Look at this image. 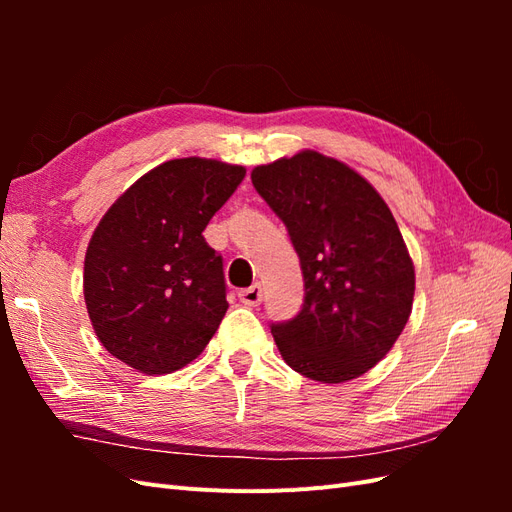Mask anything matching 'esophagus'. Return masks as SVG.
I'll return each instance as SVG.
<instances>
[{"mask_svg": "<svg viewBox=\"0 0 512 512\" xmlns=\"http://www.w3.org/2000/svg\"><path fill=\"white\" fill-rule=\"evenodd\" d=\"M239 301L247 307H258L260 301H262V286L260 284H254L250 288H245L239 292Z\"/></svg>", "mask_w": 512, "mask_h": 512, "instance_id": "esophagus-1", "label": "esophagus"}]
</instances>
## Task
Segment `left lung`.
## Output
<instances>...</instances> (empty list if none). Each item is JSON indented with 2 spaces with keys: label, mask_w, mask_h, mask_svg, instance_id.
<instances>
[{
  "label": "left lung",
  "mask_w": 512,
  "mask_h": 512,
  "mask_svg": "<svg viewBox=\"0 0 512 512\" xmlns=\"http://www.w3.org/2000/svg\"><path fill=\"white\" fill-rule=\"evenodd\" d=\"M252 183L303 271L301 312L271 324L284 361L316 382L363 376L412 312L414 265L391 209L356 170L309 149L256 166Z\"/></svg>",
  "instance_id": "left-lung-1"
}]
</instances>
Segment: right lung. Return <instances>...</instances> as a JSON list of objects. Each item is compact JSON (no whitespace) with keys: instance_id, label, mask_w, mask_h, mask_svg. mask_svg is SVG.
Here are the masks:
<instances>
[{"instance_id":"obj_1","label":"right lung","mask_w":512,"mask_h":512,"mask_svg":"<svg viewBox=\"0 0 512 512\" xmlns=\"http://www.w3.org/2000/svg\"><path fill=\"white\" fill-rule=\"evenodd\" d=\"M245 177L207 158L168 160L104 213L83 294L102 346L141 374H170L205 350L228 309L222 256L203 230Z\"/></svg>"}]
</instances>
